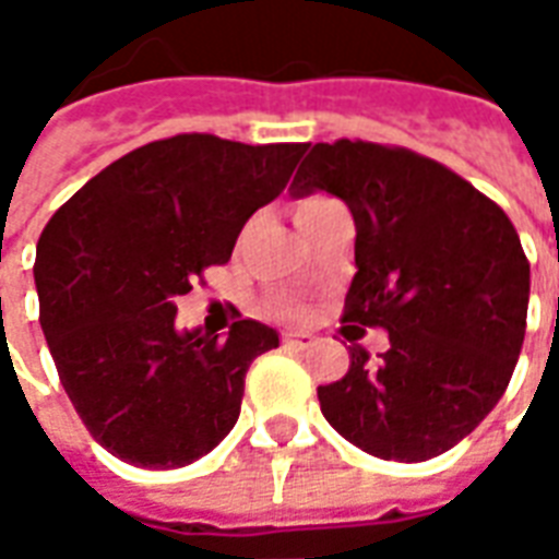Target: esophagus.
<instances>
[{"label": "esophagus", "mask_w": 559, "mask_h": 559, "mask_svg": "<svg viewBox=\"0 0 559 559\" xmlns=\"http://www.w3.org/2000/svg\"><path fill=\"white\" fill-rule=\"evenodd\" d=\"M314 344L311 335H302V332H287L284 335V347H293V350H308Z\"/></svg>", "instance_id": "34e87169"}]
</instances>
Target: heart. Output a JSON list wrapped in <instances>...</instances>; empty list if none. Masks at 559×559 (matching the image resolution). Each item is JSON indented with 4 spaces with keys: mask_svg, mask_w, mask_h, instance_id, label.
Wrapping results in <instances>:
<instances>
[{
    "mask_svg": "<svg viewBox=\"0 0 559 559\" xmlns=\"http://www.w3.org/2000/svg\"><path fill=\"white\" fill-rule=\"evenodd\" d=\"M326 203H332L329 197H320V194L308 197V200H302V203L296 206V218H302V215H308V212H314V209L320 206H326Z\"/></svg>",
    "mask_w": 559,
    "mask_h": 559,
    "instance_id": "b5f03b06",
    "label": "heart"
}]
</instances>
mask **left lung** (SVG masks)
Here are the masks:
<instances>
[{
  "mask_svg": "<svg viewBox=\"0 0 559 559\" xmlns=\"http://www.w3.org/2000/svg\"><path fill=\"white\" fill-rule=\"evenodd\" d=\"M290 191L347 203L344 320L389 332L377 359L353 344L347 374L317 386L320 411L368 455H443L503 399L524 344L530 263L512 221L440 160L365 140L311 146Z\"/></svg>",
  "mask_w": 559,
  "mask_h": 559,
  "instance_id": "obj_1",
  "label": "left lung"
}]
</instances>
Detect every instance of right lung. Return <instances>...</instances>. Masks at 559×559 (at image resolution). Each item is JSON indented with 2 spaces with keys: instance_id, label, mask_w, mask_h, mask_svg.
Returning <instances> with one entry per match:
<instances>
[{
  "instance_id": "right-lung-1",
  "label": "right lung",
  "mask_w": 559,
  "mask_h": 559,
  "mask_svg": "<svg viewBox=\"0 0 559 559\" xmlns=\"http://www.w3.org/2000/svg\"><path fill=\"white\" fill-rule=\"evenodd\" d=\"M305 143L248 146L176 134L128 152L44 227L41 329L59 380L98 443L134 467H185L230 433L245 374L278 332L176 329V296L224 266L245 221L284 191Z\"/></svg>"
}]
</instances>
